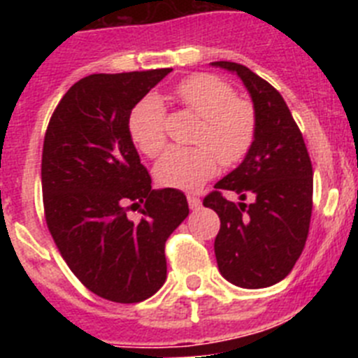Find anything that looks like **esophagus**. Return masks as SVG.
Instances as JSON below:
<instances>
[{
    "label": "esophagus",
    "mask_w": 358,
    "mask_h": 358,
    "mask_svg": "<svg viewBox=\"0 0 358 358\" xmlns=\"http://www.w3.org/2000/svg\"><path fill=\"white\" fill-rule=\"evenodd\" d=\"M188 206L189 210H199L201 208V199L195 197V195H188Z\"/></svg>",
    "instance_id": "esophagus-1"
}]
</instances>
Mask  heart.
I'll list each match as a JSON object with an SVG mask.
<instances>
[{
  "label": "heart",
  "instance_id": "b5f03b06",
  "mask_svg": "<svg viewBox=\"0 0 358 358\" xmlns=\"http://www.w3.org/2000/svg\"><path fill=\"white\" fill-rule=\"evenodd\" d=\"M177 102L201 118L192 141L195 147L170 148L156 163L154 176L166 188L195 189L217 173L218 161L235 166L248 156L255 143L256 110L248 98L217 75L197 73L179 82ZM166 113L157 96H145L136 103L129 118L134 145L145 156L156 157L164 147Z\"/></svg>",
  "mask_w": 358,
  "mask_h": 358
}]
</instances>
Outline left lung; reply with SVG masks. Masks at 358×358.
I'll return each mask as SVG.
<instances>
[{"label": "left lung", "mask_w": 358, "mask_h": 358, "mask_svg": "<svg viewBox=\"0 0 358 358\" xmlns=\"http://www.w3.org/2000/svg\"><path fill=\"white\" fill-rule=\"evenodd\" d=\"M213 66L235 71L251 93L256 136L242 164L220 179L202 204L220 218L215 238L220 274L236 287L264 289L283 280L305 249L314 170L301 131L273 85L236 62ZM224 189L253 201L235 205L223 197Z\"/></svg>", "instance_id": "1"}]
</instances>
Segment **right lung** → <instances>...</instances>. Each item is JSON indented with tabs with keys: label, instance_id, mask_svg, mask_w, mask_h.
<instances>
[{
	"label": "right lung",
	"instance_id": "obj_1",
	"mask_svg": "<svg viewBox=\"0 0 358 358\" xmlns=\"http://www.w3.org/2000/svg\"><path fill=\"white\" fill-rule=\"evenodd\" d=\"M170 71L80 78L44 134L41 179L50 235L82 285L109 301L140 303L163 287L164 243L189 213L181 189H152L129 131L136 103ZM140 201L142 218L131 221L128 204Z\"/></svg>",
	"mask_w": 358,
	"mask_h": 358
}]
</instances>
